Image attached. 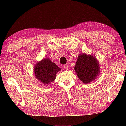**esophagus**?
Masks as SVG:
<instances>
[{"label":"esophagus","mask_w":126,"mask_h":126,"mask_svg":"<svg viewBox=\"0 0 126 126\" xmlns=\"http://www.w3.org/2000/svg\"><path fill=\"white\" fill-rule=\"evenodd\" d=\"M63 68H64V69L65 70H68L69 69V67L67 65H63Z\"/></svg>","instance_id":"esophagus-1"}]
</instances>
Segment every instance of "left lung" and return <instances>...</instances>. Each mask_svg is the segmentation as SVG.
Segmentation results:
<instances>
[{
	"mask_svg": "<svg viewBox=\"0 0 126 126\" xmlns=\"http://www.w3.org/2000/svg\"><path fill=\"white\" fill-rule=\"evenodd\" d=\"M75 70L77 76L84 84L94 81L100 73L99 63L92 55L80 54L76 63Z\"/></svg>",
	"mask_w": 126,
	"mask_h": 126,
	"instance_id": "obj_1",
	"label": "left lung"
}]
</instances>
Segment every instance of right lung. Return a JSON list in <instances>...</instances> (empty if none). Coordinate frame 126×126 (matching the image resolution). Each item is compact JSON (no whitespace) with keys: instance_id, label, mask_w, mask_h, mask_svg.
<instances>
[{"instance_id":"add662e5","label":"right lung","mask_w":126,"mask_h":126,"mask_svg":"<svg viewBox=\"0 0 126 126\" xmlns=\"http://www.w3.org/2000/svg\"><path fill=\"white\" fill-rule=\"evenodd\" d=\"M61 70L59 67L48 58L41 60L34 68L35 76L44 85H49L56 77L57 73Z\"/></svg>"}]
</instances>
